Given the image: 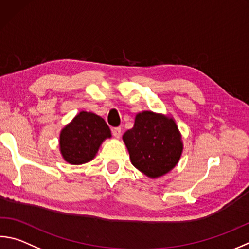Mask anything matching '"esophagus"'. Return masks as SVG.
<instances>
[{
  "instance_id": "obj_1",
  "label": "esophagus",
  "mask_w": 249,
  "mask_h": 249,
  "mask_svg": "<svg viewBox=\"0 0 249 249\" xmlns=\"http://www.w3.org/2000/svg\"><path fill=\"white\" fill-rule=\"evenodd\" d=\"M112 134L113 136L119 138L121 136V127H114L112 129Z\"/></svg>"
}]
</instances>
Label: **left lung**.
Masks as SVG:
<instances>
[{"instance_id": "1", "label": "left lung", "mask_w": 249, "mask_h": 249, "mask_svg": "<svg viewBox=\"0 0 249 249\" xmlns=\"http://www.w3.org/2000/svg\"><path fill=\"white\" fill-rule=\"evenodd\" d=\"M133 165L149 178H158L174 168L183 144L175 122L150 111L138 113L132 129L123 135Z\"/></svg>"}]
</instances>
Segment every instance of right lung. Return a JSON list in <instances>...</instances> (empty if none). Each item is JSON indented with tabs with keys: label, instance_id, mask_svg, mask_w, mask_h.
Instances as JSON below:
<instances>
[{
	"label": "right lung",
	"instance_id": "add662e5",
	"mask_svg": "<svg viewBox=\"0 0 249 249\" xmlns=\"http://www.w3.org/2000/svg\"><path fill=\"white\" fill-rule=\"evenodd\" d=\"M107 137H111V130L106 121L91 112L83 111L61 132V153L71 164L86 163L93 159Z\"/></svg>",
	"mask_w": 249,
	"mask_h": 249
}]
</instances>
